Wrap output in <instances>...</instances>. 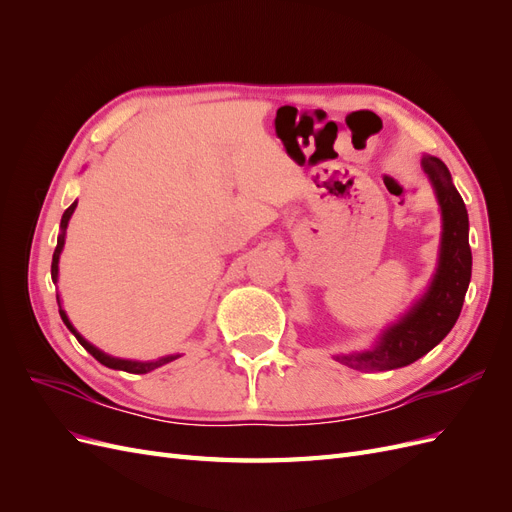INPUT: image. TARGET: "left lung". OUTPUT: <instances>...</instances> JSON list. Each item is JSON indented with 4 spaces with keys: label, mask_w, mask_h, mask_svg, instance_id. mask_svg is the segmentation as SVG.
<instances>
[{
    "label": "left lung",
    "mask_w": 512,
    "mask_h": 512,
    "mask_svg": "<svg viewBox=\"0 0 512 512\" xmlns=\"http://www.w3.org/2000/svg\"><path fill=\"white\" fill-rule=\"evenodd\" d=\"M427 173L442 211V241L438 269L427 292L391 327H386L376 346L365 352L339 354L335 359L352 369L384 371L406 367L425 356L455 327L472 277V252L468 241V211L455 190L451 173L442 160L425 156Z\"/></svg>",
    "instance_id": "left-lung-1"
}]
</instances>
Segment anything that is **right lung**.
Returning <instances> with one entry per match:
<instances>
[{"label":"right lung","mask_w":512,"mask_h":512,"mask_svg":"<svg viewBox=\"0 0 512 512\" xmlns=\"http://www.w3.org/2000/svg\"><path fill=\"white\" fill-rule=\"evenodd\" d=\"M74 209H76V203H72V205L64 211V215H61V224H59L61 232H59V237H57V247H55L53 262H51V277H53L55 284H57V273H59V256H61V250H64V243H66V228H68V222H70V218H72ZM57 303H59V297H57ZM59 316H61V320H64L66 327L72 331V335H74L76 339H79V344H81L91 356H94L96 361H100L102 365L111 367V369L128 371V374H147V371H151V369H158V367H162V365H166V363H170V361L179 359V354H168V356H162V359H158V361H128V359H115V356L98 350L94 344H89L87 339L72 327V322L68 320L66 312H64V309H61V303H59Z\"/></svg>","instance_id":"1"}]
</instances>
